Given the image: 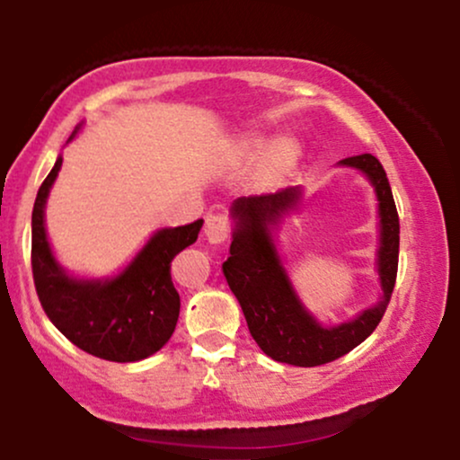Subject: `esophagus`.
<instances>
[{"label": "esophagus", "mask_w": 460, "mask_h": 460, "mask_svg": "<svg viewBox=\"0 0 460 460\" xmlns=\"http://www.w3.org/2000/svg\"><path fill=\"white\" fill-rule=\"evenodd\" d=\"M229 220H226V216H220V214H212L208 216V220H205V237H208L209 244H223V242L229 237Z\"/></svg>", "instance_id": "obj_1"}]
</instances>
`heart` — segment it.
<instances>
[{
  "mask_svg": "<svg viewBox=\"0 0 460 460\" xmlns=\"http://www.w3.org/2000/svg\"><path fill=\"white\" fill-rule=\"evenodd\" d=\"M246 149L251 153H263L268 149L266 140L260 138V136H252V138L246 140ZM298 155V146L292 138H279L274 145L270 146L266 157V168L268 172L274 177H281L285 172H289V168L294 166Z\"/></svg>",
  "mask_w": 460,
  "mask_h": 460,
  "instance_id": "1",
  "label": "heart"
}]
</instances>
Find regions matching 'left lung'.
Returning <instances> with one entry per match:
<instances>
[{
    "label": "left lung",
    "instance_id": "8db88e82",
    "mask_svg": "<svg viewBox=\"0 0 460 460\" xmlns=\"http://www.w3.org/2000/svg\"><path fill=\"white\" fill-rule=\"evenodd\" d=\"M337 166L361 172L378 200L376 274L381 296L346 322L322 324L305 307L277 248V231L298 214L305 190L294 186L277 194L240 197L231 203L234 240L231 257L223 263L225 279L244 311L252 340L279 363L315 367L348 355L372 335L392 298L398 274L400 223L389 179L381 162L369 153L346 157Z\"/></svg>",
    "mask_w": 460,
    "mask_h": 460
}]
</instances>
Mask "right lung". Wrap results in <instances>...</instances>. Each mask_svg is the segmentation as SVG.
<instances>
[{"label": "right lung", "mask_w": 460, "mask_h": 460, "mask_svg": "<svg viewBox=\"0 0 460 460\" xmlns=\"http://www.w3.org/2000/svg\"><path fill=\"white\" fill-rule=\"evenodd\" d=\"M82 128L79 123L68 142ZM60 168L58 155L31 212V272L40 305L56 329L88 355L142 361L166 346L175 331L181 300L171 281V261L197 242L203 220L153 231L134 260L112 277H77L58 261L45 226L47 199Z\"/></svg>", "instance_id": "obj_1"}]
</instances>
